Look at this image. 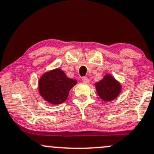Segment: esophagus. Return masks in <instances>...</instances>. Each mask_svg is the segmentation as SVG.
Listing matches in <instances>:
<instances>
[{"label":"esophagus","instance_id":"obj_1","mask_svg":"<svg viewBox=\"0 0 154 154\" xmlns=\"http://www.w3.org/2000/svg\"><path fill=\"white\" fill-rule=\"evenodd\" d=\"M82 82H85V83H88V82H89V79H88L87 77H82Z\"/></svg>","mask_w":154,"mask_h":154}]
</instances>
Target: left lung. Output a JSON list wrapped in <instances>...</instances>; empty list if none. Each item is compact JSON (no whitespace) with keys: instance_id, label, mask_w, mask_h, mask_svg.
Masks as SVG:
<instances>
[{"instance_id":"left-lung-1","label":"left lung","mask_w":154,"mask_h":154,"mask_svg":"<svg viewBox=\"0 0 154 154\" xmlns=\"http://www.w3.org/2000/svg\"><path fill=\"white\" fill-rule=\"evenodd\" d=\"M96 88L100 97L104 101H111L119 95L121 86L115 79L110 75L105 76L104 78L96 83Z\"/></svg>"}]
</instances>
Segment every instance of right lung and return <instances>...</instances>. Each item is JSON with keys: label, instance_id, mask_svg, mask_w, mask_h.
<instances>
[{"label": "right lung", "instance_id": "right-lung-1", "mask_svg": "<svg viewBox=\"0 0 154 154\" xmlns=\"http://www.w3.org/2000/svg\"><path fill=\"white\" fill-rule=\"evenodd\" d=\"M76 83V80L67 77L61 69H57L40 77L39 91L46 101L57 105L66 101L69 91Z\"/></svg>", "mask_w": 154, "mask_h": 154}]
</instances>
